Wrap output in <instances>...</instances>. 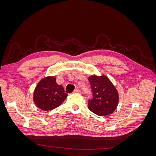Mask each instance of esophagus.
I'll return each mask as SVG.
<instances>
[{
    "label": "esophagus",
    "instance_id": "obj_1",
    "mask_svg": "<svg viewBox=\"0 0 156 156\" xmlns=\"http://www.w3.org/2000/svg\"><path fill=\"white\" fill-rule=\"evenodd\" d=\"M73 92L74 93H81V90H80L79 89H76V90H75Z\"/></svg>",
    "mask_w": 156,
    "mask_h": 156
}]
</instances>
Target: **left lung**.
Returning a JSON list of instances; mask_svg holds the SVG:
<instances>
[{
	"label": "left lung",
	"instance_id": "obj_1",
	"mask_svg": "<svg viewBox=\"0 0 156 156\" xmlns=\"http://www.w3.org/2000/svg\"><path fill=\"white\" fill-rule=\"evenodd\" d=\"M93 98L88 101V108L100 116L109 115L115 111L119 101V94L114 84L106 75L94 74L88 77Z\"/></svg>",
	"mask_w": 156,
	"mask_h": 156
}]
</instances>
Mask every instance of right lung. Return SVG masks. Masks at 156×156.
Listing matches in <instances>:
<instances>
[{"label": "right lung", "instance_id": "1", "mask_svg": "<svg viewBox=\"0 0 156 156\" xmlns=\"http://www.w3.org/2000/svg\"><path fill=\"white\" fill-rule=\"evenodd\" d=\"M55 76L41 79L36 85L33 100L36 105L43 111H50L60 106L67 98L64 88L56 83Z\"/></svg>", "mask_w": 156, "mask_h": 156}]
</instances>
